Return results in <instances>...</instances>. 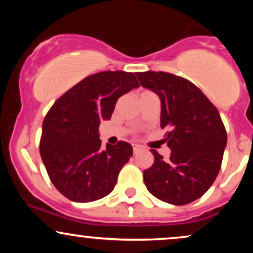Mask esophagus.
Returning <instances> with one entry per match:
<instances>
[{
  "mask_svg": "<svg viewBox=\"0 0 253 253\" xmlns=\"http://www.w3.org/2000/svg\"><path fill=\"white\" fill-rule=\"evenodd\" d=\"M140 150H141V147L139 146V145H133V153H134V155L135 153H138Z\"/></svg>",
  "mask_w": 253,
  "mask_h": 253,
  "instance_id": "34e87169",
  "label": "esophagus"
}]
</instances>
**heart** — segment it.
Listing matches in <instances>:
<instances>
[{"label": "heart", "mask_w": 253, "mask_h": 253, "mask_svg": "<svg viewBox=\"0 0 253 253\" xmlns=\"http://www.w3.org/2000/svg\"><path fill=\"white\" fill-rule=\"evenodd\" d=\"M149 92H150V91H143V92H141V94H140V96H141V95H145V94H149Z\"/></svg>", "instance_id": "obj_1"}]
</instances>
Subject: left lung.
<instances>
[{
	"instance_id": "8db88e82",
	"label": "left lung",
	"mask_w": 253,
	"mask_h": 253,
	"mask_svg": "<svg viewBox=\"0 0 253 253\" xmlns=\"http://www.w3.org/2000/svg\"><path fill=\"white\" fill-rule=\"evenodd\" d=\"M141 86L161 100V127L169 133V159L151 150L155 162L144 171L147 190L182 206L200 199L215 181L227 134L219 112L195 84L168 72H136Z\"/></svg>"
}]
</instances>
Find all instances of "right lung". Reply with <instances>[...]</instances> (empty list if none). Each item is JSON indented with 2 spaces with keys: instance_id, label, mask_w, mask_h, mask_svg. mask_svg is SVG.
Returning <instances> with one entry per match:
<instances>
[{
  "instance_id": "add662e5",
  "label": "right lung",
  "mask_w": 253,
  "mask_h": 253,
  "mask_svg": "<svg viewBox=\"0 0 253 253\" xmlns=\"http://www.w3.org/2000/svg\"><path fill=\"white\" fill-rule=\"evenodd\" d=\"M138 86L132 72H98L68 90L46 114L40 156L51 182L71 201H96L114 189L133 149L126 141L103 149L98 127L112 118L118 98Z\"/></svg>"
}]
</instances>
